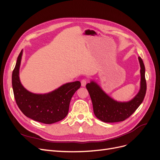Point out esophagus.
<instances>
[{"label":"esophagus","instance_id":"1","mask_svg":"<svg viewBox=\"0 0 160 160\" xmlns=\"http://www.w3.org/2000/svg\"><path fill=\"white\" fill-rule=\"evenodd\" d=\"M81 83L82 87H85L86 85V83H87V81L85 79H82L81 81Z\"/></svg>","mask_w":160,"mask_h":160}]
</instances>
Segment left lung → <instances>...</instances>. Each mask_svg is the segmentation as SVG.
<instances>
[{"mask_svg": "<svg viewBox=\"0 0 160 160\" xmlns=\"http://www.w3.org/2000/svg\"><path fill=\"white\" fill-rule=\"evenodd\" d=\"M140 67V89L134 98L128 101L121 102L111 98L94 81L86 85L93 103L95 115L106 123L123 122L132 115L143 102L147 86L145 77V66L142 58L138 57Z\"/></svg>", "mask_w": 160, "mask_h": 160, "instance_id": "left-lung-1", "label": "left lung"}]
</instances>
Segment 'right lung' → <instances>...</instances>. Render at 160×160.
<instances>
[{"mask_svg":"<svg viewBox=\"0 0 160 160\" xmlns=\"http://www.w3.org/2000/svg\"><path fill=\"white\" fill-rule=\"evenodd\" d=\"M22 52L17 58L12 75L13 93L18 107L27 118L42 123L51 124L63 119L68 114L72 95L80 88V81L67 83L48 93H31L24 88L19 78Z\"/></svg>","mask_w":160,"mask_h":160,"instance_id":"add662e5","label":"right lung"}]
</instances>
